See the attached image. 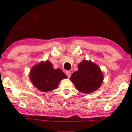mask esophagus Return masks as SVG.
I'll return each instance as SVG.
<instances>
[{"mask_svg":"<svg viewBox=\"0 0 132 132\" xmlns=\"http://www.w3.org/2000/svg\"><path fill=\"white\" fill-rule=\"evenodd\" d=\"M66 74L67 76H68V77L70 78L71 75V72L70 71H66Z\"/></svg>","mask_w":132,"mask_h":132,"instance_id":"1","label":"esophagus"}]
</instances>
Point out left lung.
Segmentation results:
<instances>
[{
  "label": "left lung",
  "mask_w": 132,
  "mask_h": 132,
  "mask_svg": "<svg viewBox=\"0 0 132 132\" xmlns=\"http://www.w3.org/2000/svg\"><path fill=\"white\" fill-rule=\"evenodd\" d=\"M70 79L78 91L90 94L100 87L103 75L96 64L84 60L78 64V70L74 72Z\"/></svg>",
  "instance_id": "obj_1"
}]
</instances>
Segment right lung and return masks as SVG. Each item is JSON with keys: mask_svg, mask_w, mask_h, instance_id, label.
Here are the masks:
<instances>
[{"mask_svg": "<svg viewBox=\"0 0 132 132\" xmlns=\"http://www.w3.org/2000/svg\"><path fill=\"white\" fill-rule=\"evenodd\" d=\"M29 77L33 85L42 92L54 90L62 79L67 78L60 69H54L51 62L47 61L33 67Z\"/></svg>", "mask_w": 132, "mask_h": 132, "instance_id": "add662e5", "label": "right lung"}]
</instances>
